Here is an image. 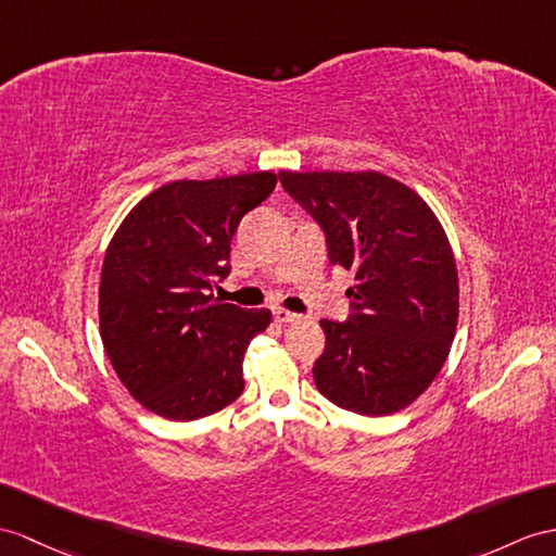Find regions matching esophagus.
I'll return each mask as SVG.
<instances>
[{"label":"esophagus","instance_id":"esophagus-1","mask_svg":"<svg viewBox=\"0 0 556 556\" xmlns=\"http://www.w3.org/2000/svg\"><path fill=\"white\" fill-rule=\"evenodd\" d=\"M274 318L278 323H294V320H300L302 316L300 314H292V311H288V308H274Z\"/></svg>","mask_w":556,"mask_h":556}]
</instances>
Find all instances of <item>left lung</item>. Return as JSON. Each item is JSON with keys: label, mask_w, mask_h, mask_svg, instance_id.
Masks as SVG:
<instances>
[{"label": "left lung", "mask_w": 556, "mask_h": 556, "mask_svg": "<svg viewBox=\"0 0 556 556\" xmlns=\"http://www.w3.org/2000/svg\"><path fill=\"white\" fill-rule=\"evenodd\" d=\"M320 224L332 266L354 274L344 323L320 320V394L358 415L410 405L441 372L457 328L451 242L413 188L380 172H280Z\"/></svg>", "instance_id": "1"}]
</instances>
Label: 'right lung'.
<instances>
[{"label":"right lung","mask_w":556,"mask_h":556,"mask_svg":"<svg viewBox=\"0 0 556 556\" xmlns=\"http://www.w3.org/2000/svg\"><path fill=\"white\" fill-rule=\"evenodd\" d=\"M274 172L172 181L146 195L105 250L101 340L119 382L143 408L176 422L207 417L242 389V358L268 328V308L222 304L231 240L274 193Z\"/></svg>","instance_id":"obj_1"}]
</instances>
